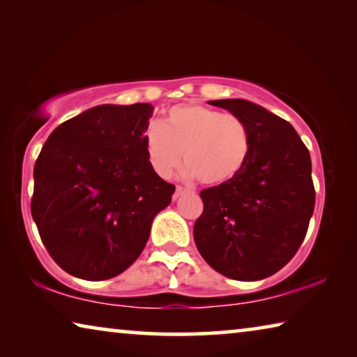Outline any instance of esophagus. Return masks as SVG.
Here are the masks:
<instances>
[{"label":"esophagus","instance_id":"obj_1","mask_svg":"<svg viewBox=\"0 0 357 357\" xmlns=\"http://www.w3.org/2000/svg\"><path fill=\"white\" fill-rule=\"evenodd\" d=\"M188 189H184V188H176V190H174V195H173V199L174 200H178L181 195H184V194H188Z\"/></svg>","mask_w":357,"mask_h":357}]
</instances>
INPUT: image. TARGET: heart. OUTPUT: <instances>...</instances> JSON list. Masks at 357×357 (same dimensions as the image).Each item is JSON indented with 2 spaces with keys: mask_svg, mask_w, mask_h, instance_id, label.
Returning <instances> with one entry per match:
<instances>
[{
  "mask_svg": "<svg viewBox=\"0 0 357 357\" xmlns=\"http://www.w3.org/2000/svg\"><path fill=\"white\" fill-rule=\"evenodd\" d=\"M143 141L158 176H172L184 157L188 165L183 176L199 178L206 185L234 179L245 168L251 152L250 130L241 119L202 105L169 107L163 126L151 123Z\"/></svg>",
  "mask_w": 357,
  "mask_h": 357,
  "instance_id": "obj_1",
  "label": "heart"
}]
</instances>
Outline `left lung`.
Returning a JSON list of instances; mask_svg holds the SVG:
<instances>
[{"label":"left lung","mask_w":357,"mask_h":357,"mask_svg":"<svg viewBox=\"0 0 357 357\" xmlns=\"http://www.w3.org/2000/svg\"><path fill=\"white\" fill-rule=\"evenodd\" d=\"M208 103L246 123L251 152L240 174L200 192L197 250L227 278L264 280L289 262L307 235L314 209L310 152L289 122L262 106L241 98Z\"/></svg>","instance_id":"8db88e82"}]
</instances>
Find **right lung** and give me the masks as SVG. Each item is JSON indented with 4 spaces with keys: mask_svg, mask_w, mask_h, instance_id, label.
<instances>
[{
    "mask_svg": "<svg viewBox=\"0 0 357 357\" xmlns=\"http://www.w3.org/2000/svg\"><path fill=\"white\" fill-rule=\"evenodd\" d=\"M149 103L100 105L60 123L35 163L31 216L50 256L81 280L114 278L143 252L174 185L152 169Z\"/></svg>",
    "mask_w": 357,
    "mask_h": 357,
    "instance_id": "add662e5",
    "label": "right lung"
}]
</instances>
